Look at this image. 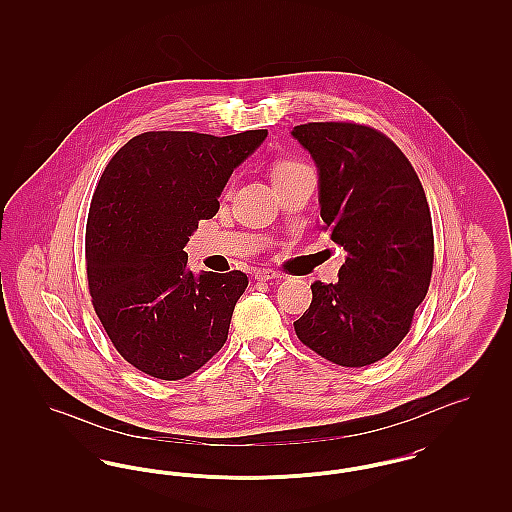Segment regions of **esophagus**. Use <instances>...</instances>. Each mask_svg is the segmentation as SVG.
<instances>
[{
    "label": "esophagus",
    "mask_w": 512,
    "mask_h": 512,
    "mask_svg": "<svg viewBox=\"0 0 512 512\" xmlns=\"http://www.w3.org/2000/svg\"><path fill=\"white\" fill-rule=\"evenodd\" d=\"M255 278L261 280V282H268V280H280L282 274L276 272V270H272V268H257V270H255Z\"/></svg>",
    "instance_id": "esophagus-1"
}]
</instances>
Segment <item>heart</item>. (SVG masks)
I'll return each instance as SVG.
<instances>
[{"instance_id": "b5f03b06", "label": "heart", "mask_w": 512, "mask_h": 512, "mask_svg": "<svg viewBox=\"0 0 512 512\" xmlns=\"http://www.w3.org/2000/svg\"><path fill=\"white\" fill-rule=\"evenodd\" d=\"M301 169H305V165H301L297 161H280L272 169V178H278V176H284V174H292V172L301 171Z\"/></svg>"}]
</instances>
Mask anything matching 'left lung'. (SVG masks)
Returning a JSON list of instances; mask_svg holds the SVG:
<instances>
[{
	"instance_id": "left-lung-1",
	"label": "left lung",
	"mask_w": 512,
	"mask_h": 512,
	"mask_svg": "<svg viewBox=\"0 0 512 512\" xmlns=\"http://www.w3.org/2000/svg\"><path fill=\"white\" fill-rule=\"evenodd\" d=\"M318 169L320 230L347 253L336 284L315 282L295 334L340 366L384 359L407 336L434 265L432 217L413 165L390 138L355 122L299 124Z\"/></svg>"
}]
</instances>
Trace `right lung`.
<instances>
[{"instance_id": "1", "label": "right lung", "mask_w": 512, "mask_h": 512, "mask_svg": "<svg viewBox=\"0 0 512 512\" xmlns=\"http://www.w3.org/2000/svg\"><path fill=\"white\" fill-rule=\"evenodd\" d=\"M267 134L144 132L99 178L86 224L92 303L124 361L153 378L190 376L228 338L247 276H195L184 247L199 220L217 215L228 178Z\"/></svg>"}]
</instances>
